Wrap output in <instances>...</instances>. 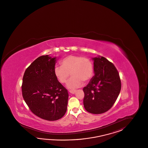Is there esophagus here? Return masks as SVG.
<instances>
[{"label":"esophagus","instance_id":"obj_1","mask_svg":"<svg viewBox=\"0 0 148 148\" xmlns=\"http://www.w3.org/2000/svg\"><path fill=\"white\" fill-rule=\"evenodd\" d=\"M69 92L71 94H74L76 92V90H69Z\"/></svg>","mask_w":148,"mask_h":148}]
</instances>
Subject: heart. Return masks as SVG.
I'll list each match as a JSON object with an SVG mask.
<instances>
[{"mask_svg": "<svg viewBox=\"0 0 148 148\" xmlns=\"http://www.w3.org/2000/svg\"><path fill=\"white\" fill-rule=\"evenodd\" d=\"M60 64L61 66L54 67V75L60 83L64 84L70 73L72 77L66 85L69 89L74 90L81 87L83 81H89L94 74L92 62L87 57L69 55L63 58Z\"/></svg>", "mask_w": 148, "mask_h": 148, "instance_id": "obj_1", "label": "heart"}]
</instances>
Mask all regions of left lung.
Here are the masks:
<instances>
[{
  "label": "left lung",
  "mask_w": 148,
  "mask_h": 148,
  "mask_svg": "<svg viewBox=\"0 0 148 148\" xmlns=\"http://www.w3.org/2000/svg\"><path fill=\"white\" fill-rule=\"evenodd\" d=\"M92 59L95 75L83 88V105L87 111L98 114L112 108L120 94L121 84L119 73L112 62L101 56Z\"/></svg>",
  "instance_id": "8db88e82"
}]
</instances>
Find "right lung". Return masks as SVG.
<instances>
[{
    "label": "right lung",
    "mask_w": 148,
    "mask_h": 148,
    "mask_svg": "<svg viewBox=\"0 0 148 148\" xmlns=\"http://www.w3.org/2000/svg\"><path fill=\"white\" fill-rule=\"evenodd\" d=\"M56 57L42 56L26 69L22 80V93L34 114L42 119L55 121L67 110L68 91L54 74Z\"/></svg>",
    "instance_id": "right-lung-1"
}]
</instances>
